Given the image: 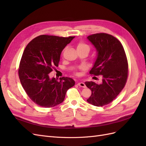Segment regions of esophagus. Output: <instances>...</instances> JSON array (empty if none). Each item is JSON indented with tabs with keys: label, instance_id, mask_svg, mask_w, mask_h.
Here are the masks:
<instances>
[{
	"label": "esophagus",
	"instance_id": "1",
	"mask_svg": "<svg viewBox=\"0 0 146 146\" xmlns=\"http://www.w3.org/2000/svg\"><path fill=\"white\" fill-rule=\"evenodd\" d=\"M77 85H78L79 86H80V87H82V88H86L85 84L83 82H78V83H77Z\"/></svg>",
	"mask_w": 146,
	"mask_h": 146
}]
</instances>
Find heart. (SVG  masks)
I'll list each match as a JSON object with an SVG mask.
<instances>
[{
  "instance_id": "heart-1",
  "label": "heart",
  "mask_w": 146,
  "mask_h": 146,
  "mask_svg": "<svg viewBox=\"0 0 146 146\" xmlns=\"http://www.w3.org/2000/svg\"><path fill=\"white\" fill-rule=\"evenodd\" d=\"M77 50H80V49H88L90 50V47L88 45H86V44H85L83 42H80L77 44ZM80 69H83V66H81L80 67Z\"/></svg>"
}]
</instances>
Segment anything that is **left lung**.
Masks as SVG:
<instances>
[{"label":"left lung","mask_w":146,"mask_h":146,"mask_svg":"<svg viewBox=\"0 0 146 146\" xmlns=\"http://www.w3.org/2000/svg\"><path fill=\"white\" fill-rule=\"evenodd\" d=\"M96 48L97 58L90 74L102 76V82H85L91 90L87 102L96 107L107 105L125 86L128 77V63L121 42L111 35L100 33L87 37Z\"/></svg>","instance_id":"8db88e82"}]
</instances>
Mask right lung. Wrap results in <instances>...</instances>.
<instances>
[{
  "label": "right lung",
  "instance_id": "obj_1",
  "mask_svg": "<svg viewBox=\"0 0 146 146\" xmlns=\"http://www.w3.org/2000/svg\"><path fill=\"white\" fill-rule=\"evenodd\" d=\"M74 38L40 35L25 48L18 70L19 79L30 99L41 107L50 108L62 103L66 92L75 85L71 78L58 80L48 75L58 67L61 52Z\"/></svg>",
  "mask_w": 146,
  "mask_h": 146
}]
</instances>
